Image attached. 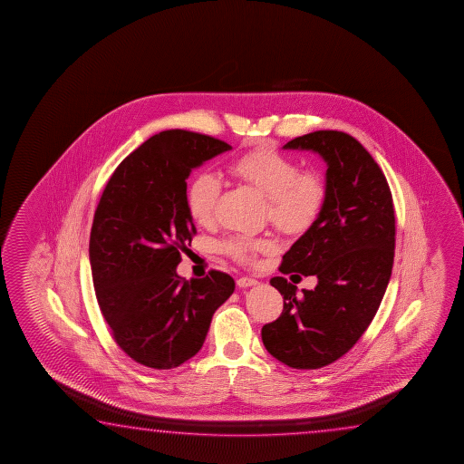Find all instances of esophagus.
<instances>
[{"instance_id": "esophagus-1", "label": "esophagus", "mask_w": 464, "mask_h": 464, "mask_svg": "<svg viewBox=\"0 0 464 464\" xmlns=\"http://www.w3.org/2000/svg\"><path fill=\"white\" fill-rule=\"evenodd\" d=\"M256 284H258V281L253 279V277H248V276H242V277L237 279V285L242 287V289H245V287H252V285H256Z\"/></svg>"}]
</instances>
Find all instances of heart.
I'll return each instance as SVG.
<instances>
[{
	"instance_id": "obj_1",
	"label": "heart",
	"mask_w": 464,
	"mask_h": 464,
	"mask_svg": "<svg viewBox=\"0 0 464 464\" xmlns=\"http://www.w3.org/2000/svg\"><path fill=\"white\" fill-rule=\"evenodd\" d=\"M228 170L266 198L267 216L285 234H302L312 227L324 203V183L314 172H300L294 159L269 148H258L232 160ZM220 183L212 173H199L187 189L189 218L199 226L212 220ZM269 246L266 238L234 237L224 252L238 261H250L255 253Z\"/></svg>"
}]
</instances>
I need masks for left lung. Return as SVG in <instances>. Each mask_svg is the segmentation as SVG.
Returning a JSON list of instances; mask_svg holds the SVG:
<instances>
[{
	"mask_svg": "<svg viewBox=\"0 0 464 464\" xmlns=\"http://www.w3.org/2000/svg\"><path fill=\"white\" fill-rule=\"evenodd\" d=\"M283 150H310L326 162L322 211L279 267L291 277L316 276L318 284L299 292L285 277H273L284 310L263 326L261 339L292 369H322L359 341L385 295L396 240L393 198L382 169L349 134L320 130Z\"/></svg>",
	"mask_w": 464,
	"mask_h": 464,
	"instance_id": "obj_1",
	"label": "left lung"
}]
</instances>
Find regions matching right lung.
Here are the masks:
<instances>
[{
    "label": "right lung",
    "instance_id": "add662e5",
    "mask_svg": "<svg viewBox=\"0 0 464 464\" xmlns=\"http://www.w3.org/2000/svg\"><path fill=\"white\" fill-rule=\"evenodd\" d=\"M230 150L206 134H154L118 165L95 209L89 261L97 302L118 346L150 369L197 355L212 314L236 289L220 271L189 281L177 273L197 234L187 179Z\"/></svg>",
    "mask_w": 464,
    "mask_h": 464
}]
</instances>
